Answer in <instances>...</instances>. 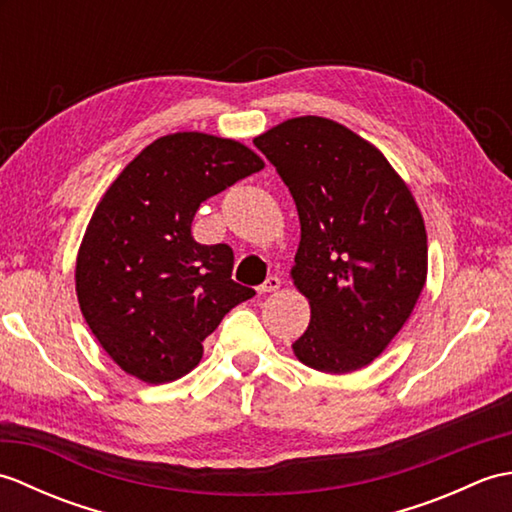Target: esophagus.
<instances>
[{"mask_svg": "<svg viewBox=\"0 0 512 512\" xmlns=\"http://www.w3.org/2000/svg\"><path fill=\"white\" fill-rule=\"evenodd\" d=\"M281 288V279L279 277H268L262 286H259L257 290L262 292V295H266V292H275Z\"/></svg>", "mask_w": 512, "mask_h": 512, "instance_id": "1", "label": "esophagus"}]
</instances>
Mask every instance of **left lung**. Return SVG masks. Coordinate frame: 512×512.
Returning a JSON list of instances; mask_svg holds the SVG:
<instances>
[{"label":"left lung","mask_w":512,"mask_h":512,"mask_svg":"<svg viewBox=\"0 0 512 512\" xmlns=\"http://www.w3.org/2000/svg\"><path fill=\"white\" fill-rule=\"evenodd\" d=\"M253 143L299 213L290 277L310 325L292 352L325 374L356 372L385 352L427 281L418 204L380 149L330 118H288Z\"/></svg>","instance_id":"left-lung-1"}]
</instances>
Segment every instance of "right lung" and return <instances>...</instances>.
Listing matches in <instances>:
<instances>
[{
    "instance_id": "add662e5",
    "label": "right lung",
    "mask_w": 512,
    "mask_h": 512,
    "mask_svg": "<svg viewBox=\"0 0 512 512\" xmlns=\"http://www.w3.org/2000/svg\"><path fill=\"white\" fill-rule=\"evenodd\" d=\"M264 169L231 138L178 132L147 145L96 204L76 255V297L96 341L143 383L178 380L202 341L255 295L231 279L233 250L191 235L211 195Z\"/></svg>"
}]
</instances>
